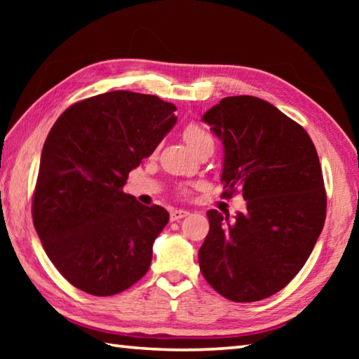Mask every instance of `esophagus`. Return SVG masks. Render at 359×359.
Listing matches in <instances>:
<instances>
[{
  "label": "esophagus",
  "instance_id": "34e87169",
  "mask_svg": "<svg viewBox=\"0 0 359 359\" xmlns=\"http://www.w3.org/2000/svg\"><path fill=\"white\" fill-rule=\"evenodd\" d=\"M187 215H190V212L188 210H184V209H175L171 212V220L172 222H179L180 218H184Z\"/></svg>",
  "mask_w": 359,
  "mask_h": 359
}]
</instances>
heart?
Returning <instances> with one entry per match:
<instances>
[{
  "instance_id": "b5f03b06",
  "label": "heart",
  "mask_w": 359,
  "mask_h": 359,
  "mask_svg": "<svg viewBox=\"0 0 359 359\" xmlns=\"http://www.w3.org/2000/svg\"><path fill=\"white\" fill-rule=\"evenodd\" d=\"M184 137H185L187 144L191 147V150L196 149L199 144L212 141V137H210L209 133L205 131V130L203 128V126H199V125H196V123H188V125L185 126Z\"/></svg>"
}]
</instances>
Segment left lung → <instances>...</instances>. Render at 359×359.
<instances>
[{"instance_id":"left-lung-1","label":"left lung","mask_w":359,"mask_h":359,"mask_svg":"<svg viewBox=\"0 0 359 359\" xmlns=\"http://www.w3.org/2000/svg\"><path fill=\"white\" fill-rule=\"evenodd\" d=\"M223 144L222 182L241 188L247 210L208 212L199 269L234 302L276 294L302 269L323 229L326 193L312 139L294 120L255 96H228L203 115Z\"/></svg>"}]
</instances>
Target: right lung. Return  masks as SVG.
Segmentation results:
<instances>
[{
	"mask_svg": "<svg viewBox=\"0 0 359 359\" xmlns=\"http://www.w3.org/2000/svg\"><path fill=\"white\" fill-rule=\"evenodd\" d=\"M175 111L158 96L115 90L69 106L48 133L33 223L53 266L85 293L117 294L149 271L169 214L121 188L171 131Z\"/></svg>",
	"mask_w": 359,
	"mask_h": 359,
	"instance_id": "obj_1",
	"label": "right lung"
}]
</instances>
